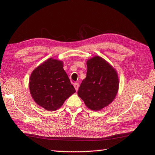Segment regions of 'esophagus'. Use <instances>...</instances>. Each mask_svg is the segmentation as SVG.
Instances as JSON below:
<instances>
[{
  "label": "esophagus",
  "mask_w": 155,
  "mask_h": 155,
  "mask_svg": "<svg viewBox=\"0 0 155 155\" xmlns=\"http://www.w3.org/2000/svg\"><path fill=\"white\" fill-rule=\"evenodd\" d=\"M74 87L75 88V90L77 91L78 89V87H79V84H78V83H74Z\"/></svg>",
  "instance_id": "34e87169"
}]
</instances>
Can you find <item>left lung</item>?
<instances>
[{"label": "left lung", "mask_w": 155, "mask_h": 155, "mask_svg": "<svg viewBox=\"0 0 155 155\" xmlns=\"http://www.w3.org/2000/svg\"><path fill=\"white\" fill-rule=\"evenodd\" d=\"M87 77L82 81L78 95L91 110L98 111L110 104L116 97L118 73L113 66L99 56L87 61Z\"/></svg>", "instance_id": "left-lung-1"}]
</instances>
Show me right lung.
I'll list each match as a JSON object with an SVG mask.
<instances>
[{"instance_id":"right-lung-1","label":"right lung","mask_w":155,"mask_h":155,"mask_svg":"<svg viewBox=\"0 0 155 155\" xmlns=\"http://www.w3.org/2000/svg\"><path fill=\"white\" fill-rule=\"evenodd\" d=\"M28 85L35 103L48 111L58 109L76 92L63 69V62L52 58L32 72Z\"/></svg>"}]
</instances>
